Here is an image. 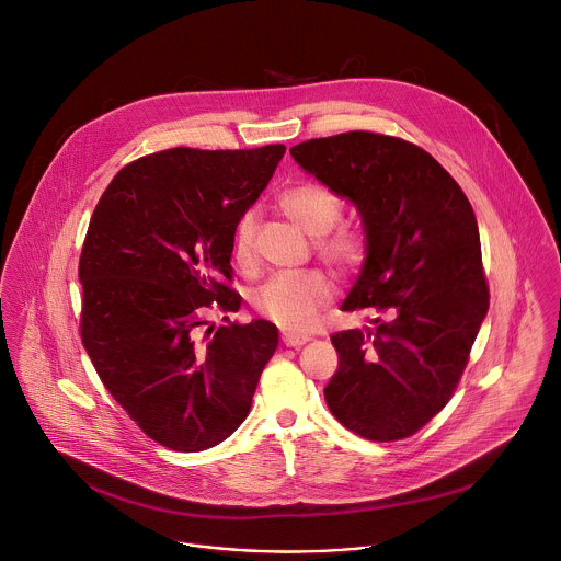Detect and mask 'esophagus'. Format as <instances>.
Masks as SVG:
<instances>
[{
	"label": "esophagus",
	"mask_w": 561,
	"mask_h": 561,
	"mask_svg": "<svg viewBox=\"0 0 561 561\" xmlns=\"http://www.w3.org/2000/svg\"><path fill=\"white\" fill-rule=\"evenodd\" d=\"M282 341H284L286 347H299V345L308 343L310 336H306V334H295V332H284V334H282Z\"/></svg>",
	"instance_id": "esophagus-1"
}]
</instances>
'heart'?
Here are the masks:
<instances>
[{
    "label": "heart",
    "mask_w": 561,
    "mask_h": 561,
    "mask_svg": "<svg viewBox=\"0 0 561 561\" xmlns=\"http://www.w3.org/2000/svg\"><path fill=\"white\" fill-rule=\"evenodd\" d=\"M277 207L301 231L317 238V255L341 273H356L365 257V236L352 225H339L343 218V198L328 185L301 181L277 196ZM233 260L240 268L255 264V218L244 214L233 231ZM332 299V282L321 271L284 273L262 284L251 304L255 312L286 330L304 332L312 328L317 312Z\"/></svg>",
    "instance_id": "1"
}]
</instances>
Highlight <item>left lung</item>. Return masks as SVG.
Masks as SVG:
<instances>
[{
    "label": "left lung",
    "mask_w": 561,
    "mask_h": 561,
    "mask_svg": "<svg viewBox=\"0 0 561 561\" xmlns=\"http://www.w3.org/2000/svg\"><path fill=\"white\" fill-rule=\"evenodd\" d=\"M290 154L356 205L367 240L343 310H369L374 330L332 334L339 369L325 402L358 437L407 439L450 402L490 308L472 205L433 154L402 137L350 130Z\"/></svg>",
    "instance_id": "left-lung-1"
}]
</instances>
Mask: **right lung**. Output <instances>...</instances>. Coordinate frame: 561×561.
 I'll use <instances>...</instances> for the list:
<instances>
[{
    "label": "right lung",
    "instance_id": "add662e5",
    "mask_svg": "<svg viewBox=\"0 0 561 561\" xmlns=\"http://www.w3.org/2000/svg\"><path fill=\"white\" fill-rule=\"evenodd\" d=\"M284 144L168 148L124 165L82 242L80 339L113 400L159 446L198 453L249 415L277 347L268 321H229L238 220L271 181ZM211 313L228 321L216 329Z\"/></svg>",
    "mask_w": 561,
    "mask_h": 561
}]
</instances>
